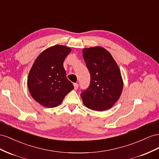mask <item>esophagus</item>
Instances as JSON below:
<instances>
[{
    "mask_svg": "<svg viewBox=\"0 0 159 159\" xmlns=\"http://www.w3.org/2000/svg\"><path fill=\"white\" fill-rule=\"evenodd\" d=\"M74 88L75 90L79 88V84L78 83H74Z\"/></svg>",
    "mask_w": 159,
    "mask_h": 159,
    "instance_id": "obj_1",
    "label": "esophagus"
}]
</instances>
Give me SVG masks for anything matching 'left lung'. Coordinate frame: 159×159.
<instances>
[{"label":"left lung","mask_w":159,"mask_h":159,"mask_svg":"<svg viewBox=\"0 0 159 159\" xmlns=\"http://www.w3.org/2000/svg\"><path fill=\"white\" fill-rule=\"evenodd\" d=\"M83 56L90 75L89 87L80 94L84 105L94 111L109 109L123 87L119 68L111 53L101 47L84 48Z\"/></svg>","instance_id":"obj_1"}]
</instances>
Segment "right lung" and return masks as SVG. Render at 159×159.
<instances>
[{
  "instance_id": "obj_1",
  "label": "right lung",
  "mask_w": 159,
  "mask_h": 159,
  "mask_svg": "<svg viewBox=\"0 0 159 159\" xmlns=\"http://www.w3.org/2000/svg\"><path fill=\"white\" fill-rule=\"evenodd\" d=\"M70 51L62 45L50 47L39 54L29 72L27 83L31 96L45 107L59 105L74 89L63 66Z\"/></svg>"
}]
</instances>
